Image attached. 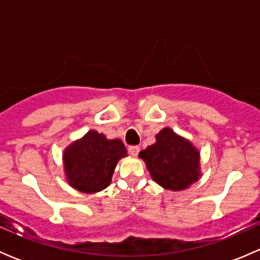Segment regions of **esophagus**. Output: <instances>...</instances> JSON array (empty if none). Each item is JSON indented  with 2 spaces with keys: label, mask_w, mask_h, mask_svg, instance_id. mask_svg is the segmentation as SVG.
Wrapping results in <instances>:
<instances>
[{
  "label": "esophagus",
  "mask_w": 260,
  "mask_h": 260,
  "mask_svg": "<svg viewBox=\"0 0 260 260\" xmlns=\"http://www.w3.org/2000/svg\"><path fill=\"white\" fill-rule=\"evenodd\" d=\"M128 152H129L132 156H137L138 152H140V147H138V146H129V147H128Z\"/></svg>",
  "instance_id": "1"
}]
</instances>
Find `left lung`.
I'll use <instances>...</instances> for the list:
<instances>
[{
	"mask_svg": "<svg viewBox=\"0 0 260 260\" xmlns=\"http://www.w3.org/2000/svg\"><path fill=\"white\" fill-rule=\"evenodd\" d=\"M152 179L162 187L183 190L199 179V152L170 128L156 136V143L140 152Z\"/></svg>",
	"mask_w": 260,
	"mask_h": 260,
	"instance_id": "1",
	"label": "left lung"
}]
</instances>
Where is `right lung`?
<instances>
[{
    "label": "right lung",
    "mask_w": 260,
    "mask_h": 260,
    "mask_svg": "<svg viewBox=\"0 0 260 260\" xmlns=\"http://www.w3.org/2000/svg\"><path fill=\"white\" fill-rule=\"evenodd\" d=\"M127 156L120 140H107L95 131L65 149L64 165L70 185L81 192L103 190L111 183L118 159Z\"/></svg>",
    "instance_id": "obj_1"
}]
</instances>
